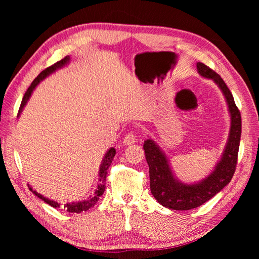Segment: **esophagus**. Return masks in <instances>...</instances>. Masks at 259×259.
I'll return each mask as SVG.
<instances>
[{
	"mask_svg": "<svg viewBox=\"0 0 259 259\" xmlns=\"http://www.w3.org/2000/svg\"><path fill=\"white\" fill-rule=\"evenodd\" d=\"M135 140H136V136H135V134L134 133H128V134L124 137V139H123V144L124 145H133L135 143Z\"/></svg>",
	"mask_w": 259,
	"mask_h": 259,
	"instance_id": "esophagus-1",
	"label": "esophagus"
}]
</instances>
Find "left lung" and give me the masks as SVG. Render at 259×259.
<instances>
[{
	"mask_svg": "<svg viewBox=\"0 0 259 259\" xmlns=\"http://www.w3.org/2000/svg\"><path fill=\"white\" fill-rule=\"evenodd\" d=\"M198 73L211 80L222 91L230 116V128L224 151L213 169L204 178L194 183L179 180L170 166L169 160L161 147L148 136L144 143L146 160L149 165L150 190L161 205L169 209L187 210L202 205L230 183L238 160L241 138V114L234 104L231 92L224 80L202 62H197Z\"/></svg>",
	"mask_w": 259,
	"mask_h": 259,
	"instance_id": "8db88e82",
	"label": "left lung"
}]
</instances>
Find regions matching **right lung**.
Listing matches in <instances>:
<instances>
[{
    "label": "right lung",
    "mask_w": 259,
    "mask_h": 259,
    "mask_svg": "<svg viewBox=\"0 0 259 259\" xmlns=\"http://www.w3.org/2000/svg\"><path fill=\"white\" fill-rule=\"evenodd\" d=\"M69 62H70V56H67L64 59H61L60 61L56 62V64L53 65L52 67H49V68H46L45 70H43V71L35 77V79L33 80V82L31 83V85L29 86V89L27 90L25 96H23V98H22V101H21V105H20V108H19L17 117L20 116V114H21V112L23 110V108L26 107L28 100L30 99L31 95H32V93L35 90L36 86L40 84L43 80H45L46 77L56 72L57 70L65 68L69 64ZM115 152H116L115 149L113 147H111V148H109L108 150H107V152L105 153L104 158H103V161H101L100 166H99V171H98L99 178H98V182H97L96 189H95V191H94V194L91 195V197L88 200L71 202V203H66V204H64V207L67 208V210L69 211V213H82V211L88 210V209H90L91 207H93L94 205L96 204V202L99 200L100 195H103V193H104V191L106 189V177H107V174H108L107 173V169L109 168V166L111 165L112 160H113L114 155H115ZM28 187H29V189L32 191L33 194H35L37 198H40L42 201H44L45 203H48V204H50L51 206H53V207H59L60 206V204H59L58 202L54 201V200H51L49 198H45L44 195H42L41 193L36 192L29 184H28Z\"/></svg>",
    "instance_id": "1"
}]
</instances>
